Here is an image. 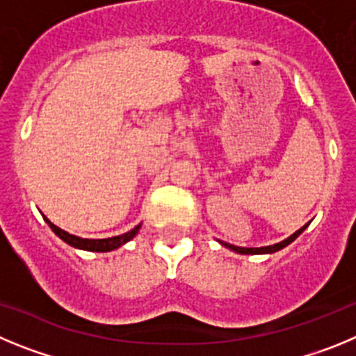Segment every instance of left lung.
<instances>
[{
  "label": "left lung",
  "mask_w": 356,
  "mask_h": 356,
  "mask_svg": "<svg viewBox=\"0 0 356 356\" xmlns=\"http://www.w3.org/2000/svg\"><path fill=\"white\" fill-rule=\"evenodd\" d=\"M307 227H309V223H307V225H303L300 230H296L293 236H289V238L284 239V241L277 243V245H271V246H262V248H243V246H234V245H229V243H225V241H220V243H222L225 248H230L232 252H236V254H246V255L248 254H254V255L255 254H273V252H278V250H282L284 246L289 245V243H293L294 239H296L298 236H300V234L307 229Z\"/></svg>",
  "instance_id": "obj_1"
}]
</instances>
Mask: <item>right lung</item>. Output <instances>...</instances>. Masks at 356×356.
<instances>
[{
    "instance_id": "right-lung-1",
    "label": "right lung",
    "mask_w": 356,
    "mask_h": 356,
    "mask_svg": "<svg viewBox=\"0 0 356 356\" xmlns=\"http://www.w3.org/2000/svg\"><path fill=\"white\" fill-rule=\"evenodd\" d=\"M44 220H46L47 225L51 227V230H53V232L56 234V236H58L62 241H65L67 245H70V246H74V248L86 250V252H111V250L118 248V246H122L124 243L131 241V239H133L134 236L138 234L140 227H142V223H140V225H136L133 230H129V232L120 234V236H115V238L83 239V238H78V236H72V234L65 232V230H62L60 227H56L54 223H51L46 216H44Z\"/></svg>"
}]
</instances>
